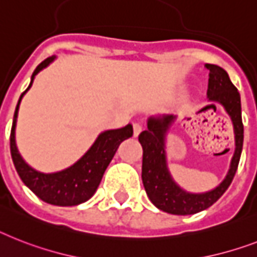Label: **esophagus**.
I'll use <instances>...</instances> for the list:
<instances>
[{"instance_id": "esophagus-1", "label": "esophagus", "mask_w": 257, "mask_h": 257, "mask_svg": "<svg viewBox=\"0 0 257 257\" xmlns=\"http://www.w3.org/2000/svg\"><path fill=\"white\" fill-rule=\"evenodd\" d=\"M141 131H143V125L140 124V122H133V136L137 137L141 133Z\"/></svg>"}]
</instances>
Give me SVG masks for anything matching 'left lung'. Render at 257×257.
Returning a JSON list of instances; mask_svg holds the SVG:
<instances>
[{
    "mask_svg": "<svg viewBox=\"0 0 257 257\" xmlns=\"http://www.w3.org/2000/svg\"><path fill=\"white\" fill-rule=\"evenodd\" d=\"M208 70L207 97L219 103L230 116L235 136V152L230 169L218 186L206 193H190L174 181L168 168L166 136L176 121L174 114L150 116L148 129L140 133L139 141L143 147V183L150 202L162 211L173 215H191L201 212L215 203L232 182L243 149L244 128L241 121L240 93L222 67L204 64Z\"/></svg>",
    "mask_w": 257,
    "mask_h": 257,
    "instance_id": "obj_1",
    "label": "left lung"
}]
</instances>
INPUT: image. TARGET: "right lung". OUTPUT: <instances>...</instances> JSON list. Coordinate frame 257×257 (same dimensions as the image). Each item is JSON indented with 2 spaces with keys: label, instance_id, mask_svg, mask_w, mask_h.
I'll list each match as a JSON object with an SVG mask.
<instances>
[{
  "label": "right lung",
  "instance_id": "1",
  "mask_svg": "<svg viewBox=\"0 0 257 257\" xmlns=\"http://www.w3.org/2000/svg\"><path fill=\"white\" fill-rule=\"evenodd\" d=\"M55 58V55L50 56L35 68L31 75L30 84L18 100L16 112H14L12 132H10V153H12L17 173L22 179V182L46 203L64 207V206H76V204L84 203L92 197L99 187L104 172L108 168L109 162L112 161L118 145L124 140L133 136V126L132 124H128L125 125L124 128L109 129V131L101 132L92 144V147L85 152L83 157L79 158L74 165H71L60 172L42 173L31 168L22 158L17 148L16 126L18 109H20L21 100L33 85L37 74L47 67L50 63H53Z\"/></svg>",
  "mask_w": 257,
  "mask_h": 257
}]
</instances>
